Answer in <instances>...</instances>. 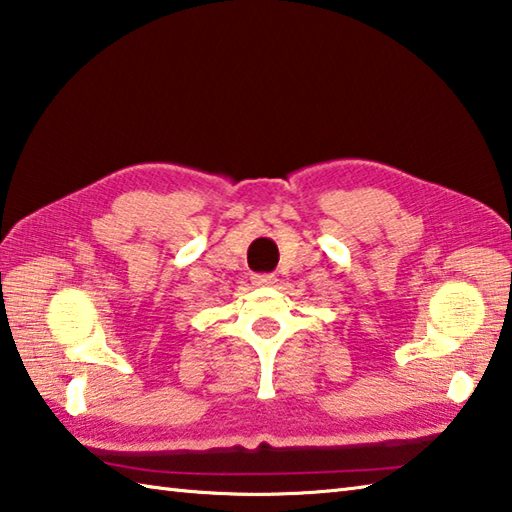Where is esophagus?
<instances>
[{
	"instance_id": "34e87169",
	"label": "esophagus",
	"mask_w": 512,
	"mask_h": 512,
	"mask_svg": "<svg viewBox=\"0 0 512 512\" xmlns=\"http://www.w3.org/2000/svg\"><path fill=\"white\" fill-rule=\"evenodd\" d=\"M274 276L271 274H254L252 276V285L254 287H269V285H274Z\"/></svg>"
}]
</instances>
